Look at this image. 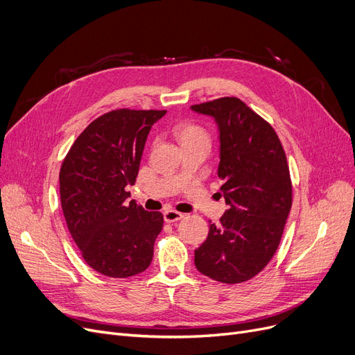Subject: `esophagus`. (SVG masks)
<instances>
[{
    "label": "esophagus",
    "mask_w": 355,
    "mask_h": 355,
    "mask_svg": "<svg viewBox=\"0 0 355 355\" xmlns=\"http://www.w3.org/2000/svg\"><path fill=\"white\" fill-rule=\"evenodd\" d=\"M163 216H164L166 223H175V221H179L183 218L182 212H178L176 209H166Z\"/></svg>",
    "instance_id": "1"
}]
</instances>
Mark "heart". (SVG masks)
I'll return each mask as SVG.
<instances>
[{
	"label": "heart",
	"mask_w": 355,
	"mask_h": 355,
	"mask_svg": "<svg viewBox=\"0 0 355 355\" xmlns=\"http://www.w3.org/2000/svg\"><path fill=\"white\" fill-rule=\"evenodd\" d=\"M173 132L182 147L209 146V132L207 131L205 126L195 121H182L176 123Z\"/></svg>",
	"instance_id": "b5f03b06"
}]
</instances>
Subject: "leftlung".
<instances>
[{"label": "left lung", "mask_w": 355, "mask_h": 355, "mask_svg": "<svg viewBox=\"0 0 355 355\" xmlns=\"http://www.w3.org/2000/svg\"><path fill=\"white\" fill-rule=\"evenodd\" d=\"M191 107L218 125V178L229 205L195 250V266L223 284H239L258 275L281 242L293 204L287 157L272 126L240 98Z\"/></svg>", "instance_id": "obj_1"}]
</instances>
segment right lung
I'll return each instance as SVG.
<instances>
[{"mask_svg": "<svg viewBox=\"0 0 355 355\" xmlns=\"http://www.w3.org/2000/svg\"><path fill=\"white\" fill-rule=\"evenodd\" d=\"M166 110L116 109L84 130L60 170L61 207L71 237L94 271L128 278L146 271L163 229L162 212L130 201L147 135Z\"/></svg>", "mask_w": 355, "mask_h": 355, "instance_id": "right-lung-1", "label": "right lung"}]
</instances>
